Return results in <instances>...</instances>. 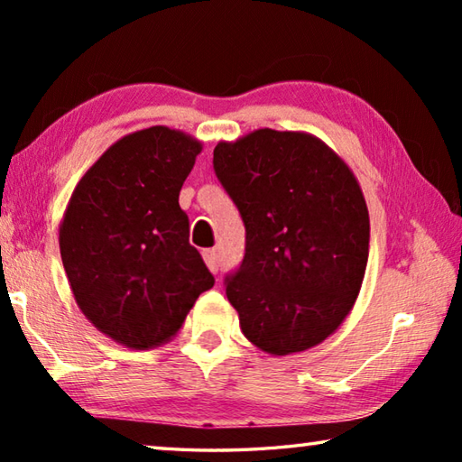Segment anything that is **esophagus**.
<instances>
[{
	"instance_id": "34e87169",
	"label": "esophagus",
	"mask_w": 462,
	"mask_h": 462,
	"mask_svg": "<svg viewBox=\"0 0 462 462\" xmlns=\"http://www.w3.org/2000/svg\"><path fill=\"white\" fill-rule=\"evenodd\" d=\"M203 261H206L209 271L216 273V271H217V263H220V256H217V250H214V248L203 250Z\"/></svg>"
}]
</instances>
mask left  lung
I'll return each mask as SVG.
<instances>
[{
	"instance_id": "left-lung-1",
	"label": "left lung",
	"mask_w": 462,
	"mask_h": 462,
	"mask_svg": "<svg viewBox=\"0 0 462 462\" xmlns=\"http://www.w3.org/2000/svg\"><path fill=\"white\" fill-rule=\"evenodd\" d=\"M216 175L246 228L226 295L240 330L273 356L338 330L369 261V209L350 167L308 132L261 128L214 148Z\"/></svg>"
}]
</instances>
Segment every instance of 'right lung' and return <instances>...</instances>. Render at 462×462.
<instances>
[{
    "mask_svg": "<svg viewBox=\"0 0 462 462\" xmlns=\"http://www.w3.org/2000/svg\"><path fill=\"white\" fill-rule=\"evenodd\" d=\"M199 152L181 130L132 132L88 169L62 216L60 259L77 306L132 350L169 342L214 287L179 208Z\"/></svg>",
    "mask_w": 462,
    "mask_h": 462,
    "instance_id": "1",
    "label": "right lung"
}]
</instances>
